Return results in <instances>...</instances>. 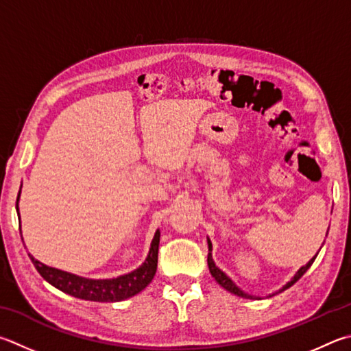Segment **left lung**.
Masks as SVG:
<instances>
[{"label": "left lung", "mask_w": 351, "mask_h": 351, "mask_svg": "<svg viewBox=\"0 0 351 351\" xmlns=\"http://www.w3.org/2000/svg\"><path fill=\"white\" fill-rule=\"evenodd\" d=\"M328 233V232H327ZM208 252H212V242L208 241ZM317 256V254H316ZM316 256L310 261V263L307 264V265H304V267H301V269L298 270V273L295 275V278L291 279V281L287 284L282 290H287L289 289V287H291L293 284H295L296 281H299V279L302 278V275L305 271H307L308 269H310V265L315 263V259H316ZM207 263H208V269H210V273H212V276L216 279V282H218L221 287H224L226 290H228L230 293H233V295H237V296H242V298H250V299H253V296H250V295H247V293H244L242 291L241 289H238L237 285H234V282L232 281L230 278H228L224 271H221L218 267L215 265V263H213V259H212V253H208V256H207ZM281 290V291H282Z\"/></svg>", "instance_id": "left-lung-1"}]
</instances>
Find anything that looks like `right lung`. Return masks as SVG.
Returning a JSON list of instances; mask_svg holds the SVG:
<instances>
[{
    "label": "right lung",
    "mask_w": 351,
    "mask_h": 351,
    "mask_svg": "<svg viewBox=\"0 0 351 351\" xmlns=\"http://www.w3.org/2000/svg\"><path fill=\"white\" fill-rule=\"evenodd\" d=\"M20 197V193H18ZM16 212H18V199H16ZM158 247H159V230L155 233L152 241V247L145 263L129 275H123L113 279H86L80 278L72 273L62 271L53 267L44 265L36 261L32 254H29L32 263H34L38 273L52 284L56 289L72 295L75 298L86 299V301L95 302H118L124 301L127 298L138 295L147 287L154 279L158 267Z\"/></svg>",
    "instance_id": "1"
}]
</instances>
